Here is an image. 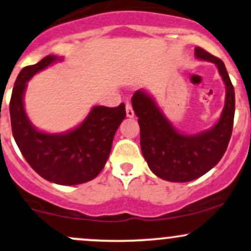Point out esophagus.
<instances>
[{"mask_svg": "<svg viewBox=\"0 0 251 251\" xmlns=\"http://www.w3.org/2000/svg\"><path fill=\"white\" fill-rule=\"evenodd\" d=\"M126 117L127 118H133L134 117V112L133 108H132V104L131 103H126Z\"/></svg>", "mask_w": 251, "mask_h": 251, "instance_id": "1", "label": "esophagus"}]
</instances>
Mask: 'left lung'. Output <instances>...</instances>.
<instances>
[{
    "label": "left lung",
    "mask_w": 251,
    "mask_h": 251,
    "mask_svg": "<svg viewBox=\"0 0 251 251\" xmlns=\"http://www.w3.org/2000/svg\"><path fill=\"white\" fill-rule=\"evenodd\" d=\"M195 57L216 64L225 84V104L219 120L210 130L195 134L177 131L147 90L132 96V107L138 117L140 148L149 168L170 182H188L211 170L226 151L235 117V89L224 63L201 48Z\"/></svg>",
    "instance_id": "8db88e82"
}]
</instances>
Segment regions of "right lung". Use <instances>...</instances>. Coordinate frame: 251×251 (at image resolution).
<instances>
[{
  "label": "right lung",
  "instance_id": "obj_1",
  "mask_svg": "<svg viewBox=\"0 0 251 251\" xmlns=\"http://www.w3.org/2000/svg\"><path fill=\"white\" fill-rule=\"evenodd\" d=\"M63 57L46 56L24 68L16 77L9 103L14 139L28 164L45 180L62 186H75L93 180L103 169L114 134L126 117L125 104L109 108L94 106L73 130L48 133L38 130L25 111L27 82Z\"/></svg>",
  "mask_w": 251,
  "mask_h": 251
}]
</instances>
